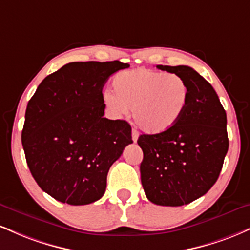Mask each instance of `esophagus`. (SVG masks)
Here are the masks:
<instances>
[{
	"label": "esophagus",
	"instance_id": "obj_1",
	"mask_svg": "<svg viewBox=\"0 0 250 250\" xmlns=\"http://www.w3.org/2000/svg\"><path fill=\"white\" fill-rule=\"evenodd\" d=\"M131 138H133L134 142H136V141H137L138 131L136 130V129H133V130H131Z\"/></svg>",
	"mask_w": 250,
	"mask_h": 250
}]
</instances>
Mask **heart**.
<instances>
[{"mask_svg":"<svg viewBox=\"0 0 250 250\" xmlns=\"http://www.w3.org/2000/svg\"><path fill=\"white\" fill-rule=\"evenodd\" d=\"M112 91L104 93V101L117 117L133 116L146 133L159 135L171 130L188 108L190 87L178 74L150 70L123 71L113 80Z\"/></svg>","mask_w":250,"mask_h":250,"instance_id":"b5f03b06","label":"heart"}]
</instances>
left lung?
Masks as SVG:
<instances>
[{
  "instance_id": "obj_1",
  "label": "left lung",
  "mask_w": 250,
  "mask_h": 250,
  "mask_svg": "<svg viewBox=\"0 0 250 250\" xmlns=\"http://www.w3.org/2000/svg\"><path fill=\"white\" fill-rule=\"evenodd\" d=\"M190 87V100L171 130L143 134L141 182L146 198L161 206L190 204L215 184L228 151L227 116L211 83L190 66H163Z\"/></svg>"
}]
</instances>
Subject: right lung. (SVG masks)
<instances>
[{
    "label": "right lung",
    "instance_id": "right-lung-1",
    "mask_svg": "<svg viewBox=\"0 0 250 250\" xmlns=\"http://www.w3.org/2000/svg\"><path fill=\"white\" fill-rule=\"evenodd\" d=\"M128 67L119 60L70 62L45 78L28 102L26 163L39 188L60 203L100 199L110 167L133 143L127 121L104 117L102 95L108 78Z\"/></svg>",
    "mask_w": 250,
    "mask_h": 250
}]
</instances>
